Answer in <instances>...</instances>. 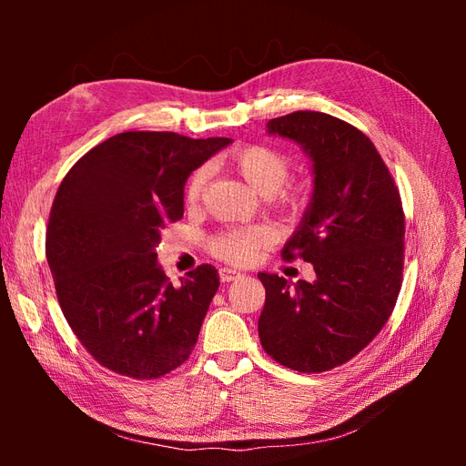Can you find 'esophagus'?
<instances>
[{"mask_svg": "<svg viewBox=\"0 0 466 466\" xmlns=\"http://www.w3.org/2000/svg\"><path fill=\"white\" fill-rule=\"evenodd\" d=\"M242 276L240 270H234V268H220V280L222 282H232V280H238Z\"/></svg>", "mask_w": 466, "mask_h": 466, "instance_id": "obj_1", "label": "esophagus"}]
</instances>
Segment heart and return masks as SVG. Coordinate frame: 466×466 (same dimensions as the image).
I'll return each mask as SVG.
<instances>
[{
    "instance_id": "heart-1",
    "label": "heart",
    "mask_w": 466,
    "mask_h": 466,
    "mask_svg": "<svg viewBox=\"0 0 466 466\" xmlns=\"http://www.w3.org/2000/svg\"><path fill=\"white\" fill-rule=\"evenodd\" d=\"M222 164L238 174L256 194L276 196V200L284 206H296L300 202L299 192H282L286 177L290 172L289 157L268 146L250 144L238 146L222 157ZM206 182V172L196 170L186 186V200L194 204L202 194ZM268 242V234L262 228H238V230H228L212 240V252L218 258L246 264L254 258L262 246Z\"/></svg>"
}]
</instances>
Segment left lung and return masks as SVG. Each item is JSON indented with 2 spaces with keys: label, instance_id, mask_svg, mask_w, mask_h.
<instances>
[{
  "label": "left lung",
  "instance_id": "8db88e82",
  "mask_svg": "<svg viewBox=\"0 0 466 466\" xmlns=\"http://www.w3.org/2000/svg\"><path fill=\"white\" fill-rule=\"evenodd\" d=\"M266 127L299 144L312 164L310 202L282 256L310 262L316 276L290 284L258 272L266 289L260 342L292 370L324 372L359 354L397 304L404 260L400 194L374 144L339 117L294 112Z\"/></svg>",
  "mask_w": 466,
  "mask_h": 466
}]
</instances>
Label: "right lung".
Returning a JSON list of instances; mask_svg holds the SVG:
<instances>
[{
    "mask_svg": "<svg viewBox=\"0 0 466 466\" xmlns=\"http://www.w3.org/2000/svg\"><path fill=\"white\" fill-rule=\"evenodd\" d=\"M230 142L122 132L82 156L59 184L47 264L67 324L106 369L157 379L194 350L220 276L202 264L174 286L156 248L164 228L184 216L187 177Z\"/></svg>",
    "mask_w": 466,
    "mask_h": 466,
    "instance_id": "1",
    "label": "right lung"
}]
</instances>
